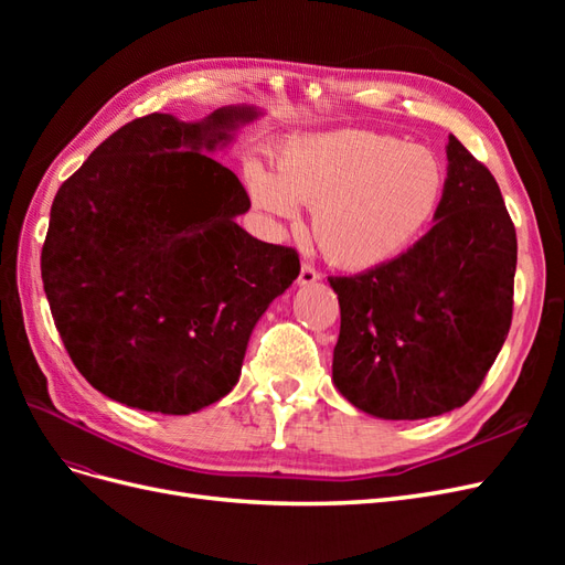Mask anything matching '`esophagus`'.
<instances>
[{"label": "esophagus", "instance_id": "34e87169", "mask_svg": "<svg viewBox=\"0 0 565 565\" xmlns=\"http://www.w3.org/2000/svg\"><path fill=\"white\" fill-rule=\"evenodd\" d=\"M318 280H320V273H318L313 266H309V264H301L297 282H299L301 287H306V285H313V282H318Z\"/></svg>", "mask_w": 565, "mask_h": 565}]
</instances>
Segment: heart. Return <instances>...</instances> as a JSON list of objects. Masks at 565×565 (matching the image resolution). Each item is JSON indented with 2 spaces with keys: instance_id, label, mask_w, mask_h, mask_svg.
Segmentation results:
<instances>
[{
  "instance_id": "1",
  "label": "heart",
  "mask_w": 565,
  "mask_h": 565,
  "mask_svg": "<svg viewBox=\"0 0 565 565\" xmlns=\"http://www.w3.org/2000/svg\"><path fill=\"white\" fill-rule=\"evenodd\" d=\"M436 152L396 136L341 129L297 136L276 158V174L249 169L256 207L295 221L313 207L311 233L330 264L380 268L413 247L431 226L446 193Z\"/></svg>"
}]
</instances>
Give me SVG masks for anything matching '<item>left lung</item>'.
Segmentation results:
<instances>
[{
  "instance_id": "8db88e82",
  "label": "left lung",
  "mask_w": 565,
  "mask_h": 565,
  "mask_svg": "<svg viewBox=\"0 0 565 565\" xmlns=\"http://www.w3.org/2000/svg\"><path fill=\"white\" fill-rule=\"evenodd\" d=\"M434 228L380 268L330 278L341 309L332 382L382 419L465 405L511 324L516 228L500 185L455 136Z\"/></svg>"
}]
</instances>
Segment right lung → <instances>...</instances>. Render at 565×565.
Listing matches in <instances>:
<instances>
[{
  "label": "right lung",
  "mask_w": 565,
  "mask_h": 565,
  "mask_svg": "<svg viewBox=\"0 0 565 565\" xmlns=\"http://www.w3.org/2000/svg\"><path fill=\"white\" fill-rule=\"evenodd\" d=\"M262 115L152 113L100 143L51 204L42 280L75 367L104 396L191 415L241 380L254 324L299 276L235 224L249 195L207 152Z\"/></svg>",
  "instance_id": "obj_1"
}]
</instances>
